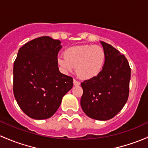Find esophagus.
<instances>
[{
	"label": "esophagus",
	"mask_w": 148,
	"mask_h": 148,
	"mask_svg": "<svg viewBox=\"0 0 148 148\" xmlns=\"http://www.w3.org/2000/svg\"><path fill=\"white\" fill-rule=\"evenodd\" d=\"M73 83H74V86H79V85H80V82H78V81H77L76 79H74V82H73Z\"/></svg>",
	"instance_id": "esophagus-1"
}]
</instances>
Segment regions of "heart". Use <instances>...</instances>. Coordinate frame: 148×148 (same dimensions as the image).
<instances>
[{"label": "heart", "instance_id": "heart-1", "mask_svg": "<svg viewBox=\"0 0 148 148\" xmlns=\"http://www.w3.org/2000/svg\"><path fill=\"white\" fill-rule=\"evenodd\" d=\"M106 53L99 45H77L68 48L64 57L58 58L59 64L65 72H76L81 79H90L99 75L104 66Z\"/></svg>", "mask_w": 148, "mask_h": 148}]
</instances>
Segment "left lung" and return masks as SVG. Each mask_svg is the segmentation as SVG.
Returning a JSON list of instances; mask_svg holds the SVG:
<instances>
[{"instance_id": "obj_1", "label": "left lung", "mask_w": 148, "mask_h": 148, "mask_svg": "<svg viewBox=\"0 0 148 148\" xmlns=\"http://www.w3.org/2000/svg\"><path fill=\"white\" fill-rule=\"evenodd\" d=\"M106 61L100 74L82 82L81 106L86 116L107 121L122 110L129 96L130 67L123 54L111 45L101 42Z\"/></svg>"}]
</instances>
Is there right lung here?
<instances>
[{
    "label": "right lung",
    "instance_id": "add662e5",
    "mask_svg": "<svg viewBox=\"0 0 148 148\" xmlns=\"http://www.w3.org/2000/svg\"><path fill=\"white\" fill-rule=\"evenodd\" d=\"M61 42L43 36L25 44L13 65V94L21 110L29 118H50L73 86L72 77L62 74L57 54Z\"/></svg>",
    "mask_w": 148,
    "mask_h": 148
}]
</instances>
